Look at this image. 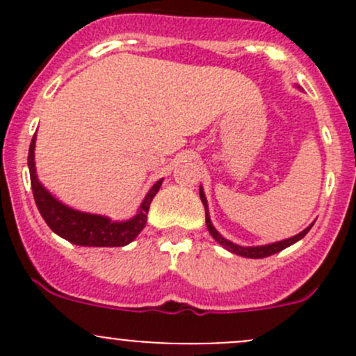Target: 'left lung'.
<instances>
[{
	"instance_id": "left-lung-1",
	"label": "left lung",
	"mask_w": 356,
	"mask_h": 356,
	"mask_svg": "<svg viewBox=\"0 0 356 356\" xmlns=\"http://www.w3.org/2000/svg\"><path fill=\"white\" fill-rule=\"evenodd\" d=\"M200 198H201V201H203V204H204V215H207V227H208V231H210L211 238H213L215 241L218 243V245L224 246L225 250L231 251V253L241 254V257H246V258H265V257H270V254L277 253V251H281V250H284V248L291 246V245H293V243L300 241V239L303 238V236L307 234V232L312 229V225H310V227H307L303 232H300V234L293 236V238L284 239V241H279V243H272V245H267V246H253V248L238 246V245H234V243H231V241H227V239L222 238V236L217 232V229H215L213 225H211L210 215H208V208H207V198H204V195H203V191H201V189H200Z\"/></svg>"
}]
</instances>
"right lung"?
<instances>
[{"instance_id":"1","label":"right lung","mask_w":356,"mask_h":356,"mask_svg":"<svg viewBox=\"0 0 356 356\" xmlns=\"http://www.w3.org/2000/svg\"><path fill=\"white\" fill-rule=\"evenodd\" d=\"M34 148L35 134L32 138L31 148H29V172H31L32 195H34L39 213L42 215V218L53 232L79 246H125L132 239H136V236L145 229L146 220H148L149 203L160 189L161 179L149 189L134 218L125 222H111L110 218L102 217V215L82 213V211L72 210V208L60 203L58 200L53 198L38 181L34 165Z\"/></svg>"}]
</instances>
